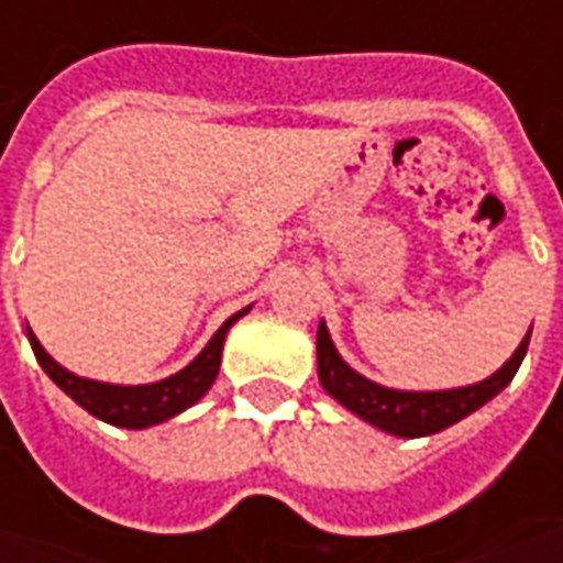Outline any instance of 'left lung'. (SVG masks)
<instances>
[{"label":"left lung","instance_id":"1","mask_svg":"<svg viewBox=\"0 0 563 563\" xmlns=\"http://www.w3.org/2000/svg\"><path fill=\"white\" fill-rule=\"evenodd\" d=\"M528 341H531V329L521 338L516 353L509 355L507 362L483 383L443 391H404L379 386L374 379L353 371L331 341L329 325L319 322L317 371L322 389L329 391L341 407H346L350 413L365 419L367 424L395 437H428L443 431L449 424L461 422L464 416L476 413L483 404H488L495 395L507 389L509 379L516 377L521 358L528 353Z\"/></svg>","mask_w":563,"mask_h":563}]
</instances>
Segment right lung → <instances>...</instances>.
<instances>
[{
  "label": "right lung",
  "instance_id": "add662e5",
  "mask_svg": "<svg viewBox=\"0 0 563 563\" xmlns=\"http://www.w3.org/2000/svg\"><path fill=\"white\" fill-rule=\"evenodd\" d=\"M246 313H250V307H244L234 317L225 319L220 329H217V334L208 341V346L184 371H177V374L159 379V383H144V386H117V383H102V379L78 377V374H71L68 367H63L56 358L47 355V350L32 334L30 325H26V334H30L32 353L38 358V365L44 367V374L54 379L56 386L66 391L71 401L80 404L87 413L102 419V422L141 431V428H150V424L174 419V416L189 410L192 404L201 401L208 395L213 379L220 374L225 334Z\"/></svg>",
  "mask_w": 563,
  "mask_h": 563
}]
</instances>
